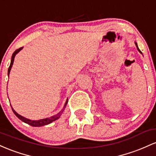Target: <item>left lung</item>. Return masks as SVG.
<instances>
[{
	"mask_svg": "<svg viewBox=\"0 0 156 156\" xmlns=\"http://www.w3.org/2000/svg\"><path fill=\"white\" fill-rule=\"evenodd\" d=\"M136 47H137V49H138V50H139V52H141V51H140V50H139V48H138V45H137V43H136Z\"/></svg>",
	"mask_w": 156,
	"mask_h": 156,
	"instance_id": "obj_1",
	"label": "left lung"
}]
</instances>
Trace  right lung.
<instances>
[{
  "mask_svg": "<svg viewBox=\"0 0 156 156\" xmlns=\"http://www.w3.org/2000/svg\"><path fill=\"white\" fill-rule=\"evenodd\" d=\"M22 49V47L21 48H18V49H17L15 51V52L13 53V55L12 56V60H11V63H10V66L9 67V69H8V75L9 74V72H10V70H11L12 67V65H13V62H14V59H15V55H17V53H18L19 51H20V50ZM68 103V100L66 101V105H65L64 106V108H66V105H67ZM12 111L14 112V113H15V115H16V116L17 118L20 119V120L23 121V122H25V123L28 124V125H31V126H33V127H40V126H43V125H48V124L51 123L52 122H54V121L57 120V119L59 118V116H61V114H62V111H63V110H62V111H60L59 113H57V115H55V116H53L51 117H50V118H46V119H40V120H37V121H33V120H30V119H28L25 118V117L20 116V115H19L18 113H16L15 111L13 110V108H12Z\"/></svg>",
  "mask_w": 156,
  "mask_h": 156,
  "instance_id": "obj_1",
  "label": "right lung"
}]
</instances>
